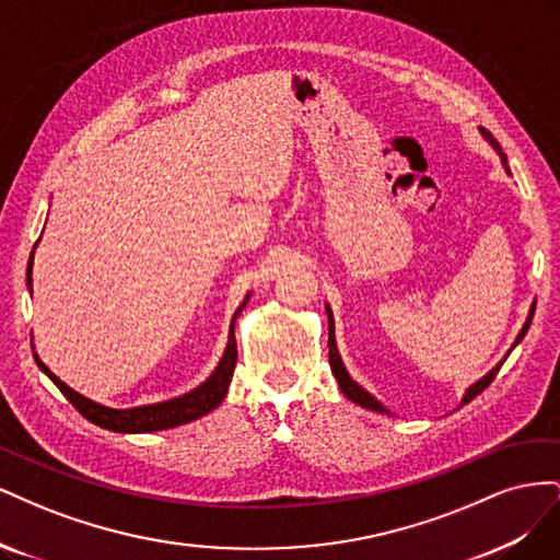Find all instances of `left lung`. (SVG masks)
Returning <instances> with one entry per match:
<instances>
[{
  "label": "left lung",
  "mask_w": 560,
  "mask_h": 560,
  "mask_svg": "<svg viewBox=\"0 0 560 560\" xmlns=\"http://www.w3.org/2000/svg\"><path fill=\"white\" fill-rule=\"evenodd\" d=\"M481 132H483V138L493 144L495 149H498V154H500V159H502V163H504V167H506V156H504V151L500 149V144H498V140L493 138V135H490L486 128H481ZM506 173H510V167H506ZM533 313H535V308L530 311V317H528V322H525L523 325V329H521V334H518V338H516V343L521 341V338L525 336V331H528V327H530V319H533ZM327 315H329V366H331V374L336 376V381H338V387H341V393L350 399V401H354V404H360V406H364V409H371V411H378V413H385V409L383 406L371 397L369 393H364V389L354 383L350 376H348V371H346V366H343V362H341V358H338V350H336V343H334V317H331V311H327ZM514 343V346H516ZM500 366H502V362L490 371V374H486L479 383H474L469 389H467V395H465V399H463V404H467V401H471L474 397L477 395H481L483 389L495 381V376H498V371H500Z\"/></svg>",
  "instance_id": "left-lung-1"
}]
</instances>
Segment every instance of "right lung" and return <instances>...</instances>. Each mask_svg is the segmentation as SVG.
<instances>
[{
  "label": "right lung",
  "instance_id": "right-lung-1",
  "mask_svg": "<svg viewBox=\"0 0 560 560\" xmlns=\"http://www.w3.org/2000/svg\"><path fill=\"white\" fill-rule=\"evenodd\" d=\"M30 273H32V257H30V264H27V287H32ZM245 301H243V306L235 311V315H233L231 329H229V346H226V352H224L222 362H219V366L214 369V374L206 383H202L200 387H196L194 393L184 395V397H177V399H171V401H161V404H151V406H138V409H124V411L107 409V406H100V404H95V401H91L86 397H81L79 393H74V389H70L60 378H56L54 374H50V369L39 358H35V360H37V364H39V369L44 371V374L58 385L60 393L67 399H70V404L74 406V409L83 418L91 420L93 425H100V428H105V430H114V432H156V430L177 428V425H184V422H191V420H196L200 416L210 413L226 397V389L231 385L233 371H235V362H238V348H235L233 325H235V317H238L241 311L245 308Z\"/></svg>",
  "mask_w": 560,
  "mask_h": 560
}]
</instances>
